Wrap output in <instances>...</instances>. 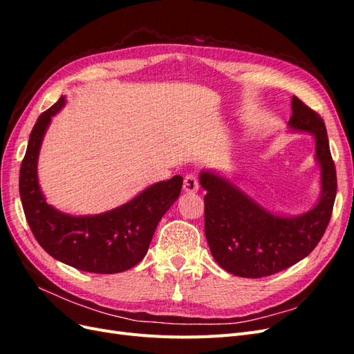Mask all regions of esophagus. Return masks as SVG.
Wrapping results in <instances>:
<instances>
[{
  "label": "esophagus",
  "instance_id": "obj_1",
  "mask_svg": "<svg viewBox=\"0 0 354 354\" xmlns=\"http://www.w3.org/2000/svg\"><path fill=\"white\" fill-rule=\"evenodd\" d=\"M183 189L187 194H195V192L199 190V181L196 178V176L194 174H187L183 180Z\"/></svg>",
  "mask_w": 354,
  "mask_h": 354
}]
</instances>
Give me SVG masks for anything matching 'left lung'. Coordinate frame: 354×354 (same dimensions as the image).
<instances>
[{
  "label": "left lung",
  "mask_w": 354,
  "mask_h": 354,
  "mask_svg": "<svg viewBox=\"0 0 354 354\" xmlns=\"http://www.w3.org/2000/svg\"><path fill=\"white\" fill-rule=\"evenodd\" d=\"M289 127L315 134L316 158L322 169V196L303 216H274L218 174L202 171L199 176L201 186L207 190L203 212L211 254L220 267L234 276L259 279L288 269L316 248L329 224L337 173L325 122L294 95Z\"/></svg>",
  "instance_id": "left-lung-1"
}]
</instances>
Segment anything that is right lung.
<instances>
[{
  "instance_id": "add662e5",
  "label": "right lung",
  "mask_w": 354,
  "mask_h": 354,
  "mask_svg": "<svg viewBox=\"0 0 354 354\" xmlns=\"http://www.w3.org/2000/svg\"><path fill=\"white\" fill-rule=\"evenodd\" d=\"M65 102V97H60L42 112L29 136L19 177L26 221L38 243L53 259L90 273L128 270L143 260L159 220L180 195L183 177L159 181L125 205L97 216L73 217L55 209L41 194L37 160L51 116Z\"/></svg>"
}]
</instances>
